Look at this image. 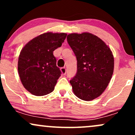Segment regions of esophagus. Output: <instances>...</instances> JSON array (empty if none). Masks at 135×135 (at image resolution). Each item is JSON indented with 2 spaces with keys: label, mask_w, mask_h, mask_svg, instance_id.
I'll use <instances>...</instances> for the list:
<instances>
[{
  "label": "esophagus",
  "mask_w": 135,
  "mask_h": 135,
  "mask_svg": "<svg viewBox=\"0 0 135 135\" xmlns=\"http://www.w3.org/2000/svg\"><path fill=\"white\" fill-rule=\"evenodd\" d=\"M61 72L62 73L63 75H65L66 74V68L65 67H62L61 68Z\"/></svg>",
  "instance_id": "esophagus-1"
}]
</instances>
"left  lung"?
<instances>
[{"instance_id": "8db88e82", "label": "left lung", "mask_w": 135, "mask_h": 135, "mask_svg": "<svg viewBox=\"0 0 135 135\" xmlns=\"http://www.w3.org/2000/svg\"><path fill=\"white\" fill-rule=\"evenodd\" d=\"M66 38L77 60L76 75L70 80L74 93L84 101L94 100L103 93L112 78V52L92 33H70Z\"/></svg>"}]
</instances>
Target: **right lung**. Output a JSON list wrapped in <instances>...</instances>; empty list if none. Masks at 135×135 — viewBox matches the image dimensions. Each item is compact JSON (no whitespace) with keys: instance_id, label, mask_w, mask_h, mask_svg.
<instances>
[{"instance_id":"obj_1","label":"right lung","mask_w":135,"mask_h":135,"mask_svg":"<svg viewBox=\"0 0 135 135\" xmlns=\"http://www.w3.org/2000/svg\"><path fill=\"white\" fill-rule=\"evenodd\" d=\"M67 34L47 32L29 41L20 52L18 70L22 84L31 94L44 96L55 89L61 71L53 55Z\"/></svg>"}]
</instances>
